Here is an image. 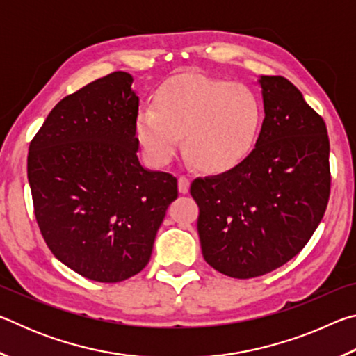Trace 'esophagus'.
Listing matches in <instances>:
<instances>
[{"mask_svg": "<svg viewBox=\"0 0 356 356\" xmlns=\"http://www.w3.org/2000/svg\"><path fill=\"white\" fill-rule=\"evenodd\" d=\"M190 190V179L186 176H180L179 177V191L185 195V193H188Z\"/></svg>", "mask_w": 356, "mask_h": 356, "instance_id": "1", "label": "esophagus"}]
</instances>
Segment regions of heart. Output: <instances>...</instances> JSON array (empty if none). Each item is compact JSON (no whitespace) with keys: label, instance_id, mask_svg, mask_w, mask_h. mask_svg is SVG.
Returning a JSON list of instances; mask_svg holds the SVG:
<instances>
[{"label":"heart","instance_id":"heart-1","mask_svg":"<svg viewBox=\"0 0 356 356\" xmlns=\"http://www.w3.org/2000/svg\"><path fill=\"white\" fill-rule=\"evenodd\" d=\"M155 106L143 108L136 136L155 165L186 152L202 170L225 172L248 156L262 122L259 99L243 84L184 74L159 89Z\"/></svg>","mask_w":356,"mask_h":356}]
</instances>
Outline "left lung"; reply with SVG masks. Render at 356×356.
Segmentation results:
<instances>
[{"instance_id": "obj_1", "label": "left lung", "mask_w": 356, "mask_h": 356, "mask_svg": "<svg viewBox=\"0 0 356 356\" xmlns=\"http://www.w3.org/2000/svg\"><path fill=\"white\" fill-rule=\"evenodd\" d=\"M264 122L236 168L197 177V234L206 262L231 278L262 276L305 248L327 210L330 140L322 116L284 76H261Z\"/></svg>"}]
</instances>
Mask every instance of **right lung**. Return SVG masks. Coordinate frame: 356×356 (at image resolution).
Wrapping results in <instances>:
<instances>
[{
    "label": "right lung",
    "instance_id": "right-lung-1",
    "mask_svg": "<svg viewBox=\"0 0 356 356\" xmlns=\"http://www.w3.org/2000/svg\"><path fill=\"white\" fill-rule=\"evenodd\" d=\"M113 72L64 97L29 144L28 182L42 237L84 278L119 282L146 267L177 179L138 160L140 99Z\"/></svg>",
    "mask_w": 356,
    "mask_h": 356
}]
</instances>
